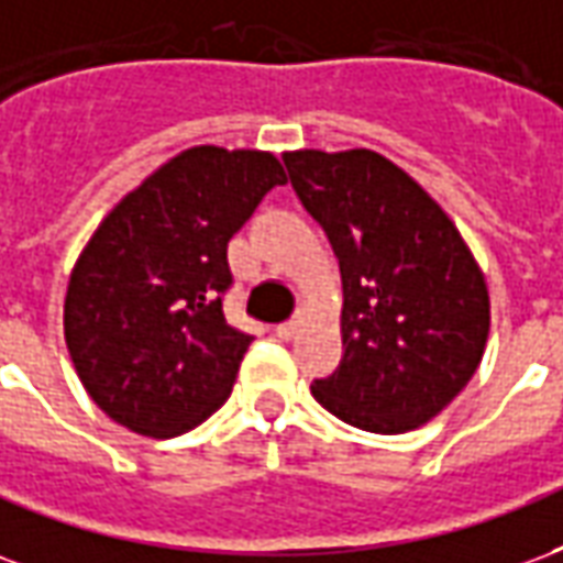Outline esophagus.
Listing matches in <instances>:
<instances>
[{"instance_id":"obj_1","label":"esophagus","mask_w":563,"mask_h":563,"mask_svg":"<svg viewBox=\"0 0 563 563\" xmlns=\"http://www.w3.org/2000/svg\"><path fill=\"white\" fill-rule=\"evenodd\" d=\"M299 327H302V318H299V314H297L294 321L278 323V327H276V335H278V339H285V342H287V339H294V335H297Z\"/></svg>"}]
</instances>
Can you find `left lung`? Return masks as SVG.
Listing matches in <instances>:
<instances>
[{
	"label": "left lung",
	"instance_id": "1",
	"mask_svg": "<svg viewBox=\"0 0 563 563\" xmlns=\"http://www.w3.org/2000/svg\"><path fill=\"white\" fill-rule=\"evenodd\" d=\"M342 269V363L311 384L339 420L411 432L444 411L489 339V287L429 191L372 150L285 152Z\"/></svg>",
	"mask_w": 563,
	"mask_h": 563
}]
</instances>
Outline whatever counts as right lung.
I'll list each match as a JSON object with an SVG mask.
<instances>
[{"label": "right lung", "instance_id": "obj_1", "mask_svg": "<svg viewBox=\"0 0 563 563\" xmlns=\"http://www.w3.org/2000/svg\"><path fill=\"white\" fill-rule=\"evenodd\" d=\"M285 183L273 152L191 146L98 224L68 278L65 344L110 420L176 438L228 401L252 344L221 311L228 242Z\"/></svg>", "mask_w": 563, "mask_h": 563}]
</instances>
